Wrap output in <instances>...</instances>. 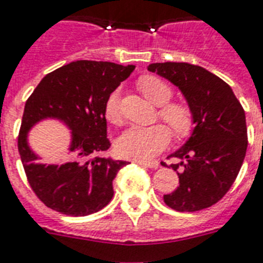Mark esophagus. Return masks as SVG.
<instances>
[{
	"label": "esophagus",
	"mask_w": 263,
	"mask_h": 263,
	"mask_svg": "<svg viewBox=\"0 0 263 263\" xmlns=\"http://www.w3.org/2000/svg\"><path fill=\"white\" fill-rule=\"evenodd\" d=\"M138 164H141L142 167H148V168H157L159 167V163L157 161H152V163H146V161H137Z\"/></svg>",
	"instance_id": "34e87169"
}]
</instances>
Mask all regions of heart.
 Returning a JSON list of instances; mask_svg holds the SVG:
<instances>
[{
  "mask_svg": "<svg viewBox=\"0 0 263 263\" xmlns=\"http://www.w3.org/2000/svg\"><path fill=\"white\" fill-rule=\"evenodd\" d=\"M138 88L151 102L160 106L159 117L171 127L174 136L183 138L189 136L194 125L193 110L182 102H170L174 95L172 88L155 76H145L138 81ZM104 117L110 123H121V92L117 89L108 96L104 106ZM171 141V132L165 125L142 127L133 126L125 130L117 140L119 156L138 161H151L161 153Z\"/></svg>",
  "mask_w": 263,
  "mask_h": 263,
  "instance_id": "1",
  "label": "heart"
}]
</instances>
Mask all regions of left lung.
Wrapping results in <instances>:
<instances>
[{"instance_id":"1","label":"left lung","mask_w":263,"mask_h":263,"mask_svg":"<svg viewBox=\"0 0 263 263\" xmlns=\"http://www.w3.org/2000/svg\"><path fill=\"white\" fill-rule=\"evenodd\" d=\"M148 70L179 88L194 114L189 141L170 157L179 187L164 195L178 212H197L215 205L234 184L247 151L245 110L226 81L206 69L186 62L151 64ZM165 165V164H164Z\"/></svg>"}]
</instances>
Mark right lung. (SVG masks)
Here are the masks:
<instances>
[{"label":"right lung","instance_id":"right-lung-1","mask_svg":"<svg viewBox=\"0 0 263 263\" xmlns=\"http://www.w3.org/2000/svg\"><path fill=\"white\" fill-rule=\"evenodd\" d=\"M134 68L103 61L70 62L46 74L25 102L18 153L29 186L52 211L92 215L112 198V180L127 161L103 156L111 146L104 106ZM46 118L60 119L72 130L69 155L61 165L37 163L26 142L29 129Z\"/></svg>","mask_w":263,"mask_h":263}]
</instances>
